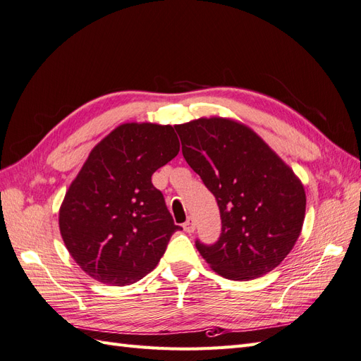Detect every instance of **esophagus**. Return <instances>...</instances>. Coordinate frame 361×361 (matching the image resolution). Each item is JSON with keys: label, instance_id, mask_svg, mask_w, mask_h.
Returning <instances> with one entry per match:
<instances>
[{"label": "esophagus", "instance_id": "34e87169", "mask_svg": "<svg viewBox=\"0 0 361 361\" xmlns=\"http://www.w3.org/2000/svg\"><path fill=\"white\" fill-rule=\"evenodd\" d=\"M183 228H185V231H187V232H194L195 224H194V221L191 220V218H188V220L183 223Z\"/></svg>", "mask_w": 361, "mask_h": 361}]
</instances>
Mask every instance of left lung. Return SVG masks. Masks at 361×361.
<instances>
[{"instance_id": "8db88e82", "label": "left lung", "mask_w": 361, "mask_h": 361, "mask_svg": "<svg viewBox=\"0 0 361 361\" xmlns=\"http://www.w3.org/2000/svg\"><path fill=\"white\" fill-rule=\"evenodd\" d=\"M182 154L216 200L221 233L195 239L218 274L251 280L267 274L297 243L305 214L302 183L250 128L233 120L199 118L174 126Z\"/></svg>"}]
</instances>
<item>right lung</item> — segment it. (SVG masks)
Listing matches in <instances>:
<instances>
[{
	"label": "right lung",
	"mask_w": 361,
	"mask_h": 361,
	"mask_svg": "<svg viewBox=\"0 0 361 361\" xmlns=\"http://www.w3.org/2000/svg\"><path fill=\"white\" fill-rule=\"evenodd\" d=\"M179 152L173 126L125 123L92 152L60 207L73 260L94 280L128 286L154 269L180 231L152 174Z\"/></svg>",
	"instance_id": "1"
}]
</instances>
